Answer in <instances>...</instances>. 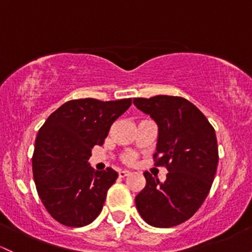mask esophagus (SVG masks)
I'll list each match as a JSON object with an SVG mask.
<instances>
[{"mask_svg": "<svg viewBox=\"0 0 252 252\" xmlns=\"http://www.w3.org/2000/svg\"><path fill=\"white\" fill-rule=\"evenodd\" d=\"M129 175H130V172H129V171H126V170H121L120 172H118V176H120L121 178H124V177H126Z\"/></svg>", "mask_w": 252, "mask_h": 252, "instance_id": "1", "label": "esophagus"}]
</instances>
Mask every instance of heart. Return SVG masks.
I'll use <instances>...</instances> for the list:
<instances>
[{
	"label": "heart",
	"mask_w": 252,
	"mask_h": 252,
	"mask_svg": "<svg viewBox=\"0 0 252 252\" xmlns=\"http://www.w3.org/2000/svg\"><path fill=\"white\" fill-rule=\"evenodd\" d=\"M124 160H126V162H132L135 160V157L132 156V154H128V156L124 158Z\"/></svg>",
	"instance_id": "1"
}]
</instances>
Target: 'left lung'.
<instances>
[{"instance_id": "left-lung-1", "label": "left lung", "mask_w": 252, "mask_h": 252, "mask_svg": "<svg viewBox=\"0 0 252 252\" xmlns=\"http://www.w3.org/2000/svg\"><path fill=\"white\" fill-rule=\"evenodd\" d=\"M135 106L158 126L156 165H164L165 182L145 172L146 187L135 203L154 227H172L192 217L206 200L217 172L218 142L206 116L187 99L172 95L135 98Z\"/></svg>"}]
</instances>
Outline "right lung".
Returning <instances> with one entry per match:
<instances>
[{
    "instance_id": "obj_1",
    "label": "right lung",
    "mask_w": 252,
    "mask_h": 252,
    "mask_svg": "<svg viewBox=\"0 0 252 252\" xmlns=\"http://www.w3.org/2000/svg\"><path fill=\"white\" fill-rule=\"evenodd\" d=\"M131 99L69 100L39 129L32 167L38 195L49 214L70 227L88 225L100 214L118 173L90 166L93 146H101L112 123L130 107Z\"/></svg>"
}]
</instances>
